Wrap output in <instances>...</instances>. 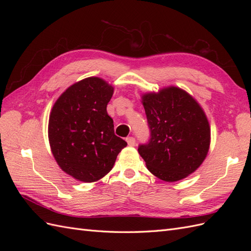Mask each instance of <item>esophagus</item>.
Returning <instances> with one entry per match:
<instances>
[{
  "mask_svg": "<svg viewBox=\"0 0 251 251\" xmlns=\"http://www.w3.org/2000/svg\"><path fill=\"white\" fill-rule=\"evenodd\" d=\"M126 140L127 144H128V146H130V147H134V146H135L136 140H135L134 137H127Z\"/></svg>",
  "mask_w": 251,
  "mask_h": 251,
  "instance_id": "34e87169",
  "label": "esophagus"
}]
</instances>
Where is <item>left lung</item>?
I'll return each instance as SVG.
<instances>
[{"instance_id":"obj_1","label":"left lung","mask_w":251,"mask_h":251,"mask_svg":"<svg viewBox=\"0 0 251 251\" xmlns=\"http://www.w3.org/2000/svg\"><path fill=\"white\" fill-rule=\"evenodd\" d=\"M141 102L151 138L138 151L148 170L166 182L186 178L209 150L210 126L205 112L191 94L174 86L142 94Z\"/></svg>"}]
</instances>
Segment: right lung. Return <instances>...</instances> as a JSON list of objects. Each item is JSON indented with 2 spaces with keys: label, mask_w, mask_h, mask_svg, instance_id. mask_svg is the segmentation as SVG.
<instances>
[{
  "label": "right lung",
  "mask_w": 251,
  "mask_h": 251,
  "mask_svg": "<svg viewBox=\"0 0 251 251\" xmlns=\"http://www.w3.org/2000/svg\"><path fill=\"white\" fill-rule=\"evenodd\" d=\"M114 88L100 77L73 83L53 104L48 138L58 166L81 182H95L114 166L126 142L114 133L107 104Z\"/></svg>",
  "instance_id": "add662e5"
}]
</instances>
